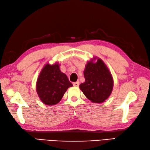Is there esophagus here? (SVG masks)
<instances>
[{"label":"esophagus","mask_w":150,"mask_h":150,"mask_svg":"<svg viewBox=\"0 0 150 150\" xmlns=\"http://www.w3.org/2000/svg\"><path fill=\"white\" fill-rule=\"evenodd\" d=\"M79 85V81H76V82H74V83H73V85H74V87H78Z\"/></svg>","instance_id":"obj_1"}]
</instances>
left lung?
Segmentation results:
<instances>
[{
    "label": "left lung",
    "instance_id": "left-lung-1",
    "mask_svg": "<svg viewBox=\"0 0 150 150\" xmlns=\"http://www.w3.org/2000/svg\"><path fill=\"white\" fill-rule=\"evenodd\" d=\"M85 81L79 85L84 95L93 103H100L108 98L113 88L114 81L109 69L102 59L93 57L87 61L83 71Z\"/></svg>",
    "mask_w": 150,
    "mask_h": 150
}]
</instances>
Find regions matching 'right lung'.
I'll return each mask as SVG.
<instances>
[{"mask_svg":"<svg viewBox=\"0 0 150 150\" xmlns=\"http://www.w3.org/2000/svg\"><path fill=\"white\" fill-rule=\"evenodd\" d=\"M58 62L48 63L39 73L36 82V91L41 102L47 105L59 103L72 84L65 74L60 71Z\"/></svg>","mask_w":150,"mask_h":150,"instance_id":"right-lung-1","label":"right lung"}]
</instances>
